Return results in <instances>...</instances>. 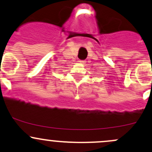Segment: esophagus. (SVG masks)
<instances>
[{
  "label": "esophagus",
  "instance_id": "obj_1",
  "mask_svg": "<svg viewBox=\"0 0 152 152\" xmlns=\"http://www.w3.org/2000/svg\"><path fill=\"white\" fill-rule=\"evenodd\" d=\"M86 63H87V62H86L85 60H79V63L82 64V65H84Z\"/></svg>",
  "mask_w": 152,
  "mask_h": 152
}]
</instances>
